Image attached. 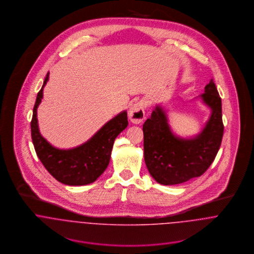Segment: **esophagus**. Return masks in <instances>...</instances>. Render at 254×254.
<instances>
[{
  "mask_svg": "<svg viewBox=\"0 0 254 254\" xmlns=\"http://www.w3.org/2000/svg\"><path fill=\"white\" fill-rule=\"evenodd\" d=\"M145 105L144 102H137L135 103L128 112L129 119L134 124H139L145 119Z\"/></svg>",
  "mask_w": 254,
  "mask_h": 254,
  "instance_id": "esophagus-1",
  "label": "esophagus"
}]
</instances>
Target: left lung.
Instances as JSON below:
<instances>
[{
    "label": "left lung",
    "instance_id": "1",
    "mask_svg": "<svg viewBox=\"0 0 254 254\" xmlns=\"http://www.w3.org/2000/svg\"><path fill=\"white\" fill-rule=\"evenodd\" d=\"M199 98L211 113L202 130L193 137L175 135L166 111L159 105L143 125L145 165L151 177L161 185H177L201 176L217 154L224 125L221 98L212 80Z\"/></svg>",
    "mask_w": 254,
    "mask_h": 254
}]
</instances>
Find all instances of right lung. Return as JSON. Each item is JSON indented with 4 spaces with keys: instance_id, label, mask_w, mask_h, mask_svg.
<instances>
[{
    "instance_id": "add662e5",
    "label": "right lung",
    "mask_w": 254,
    "mask_h": 254,
    "mask_svg": "<svg viewBox=\"0 0 254 254\" xmlns=\"http://www.w3.org/2000/svg\"><path fill=\"white\" fill-rule=\"evenodd\" d=\"M49 74L37 95L31 120V137L37 155L48 172L58 181L68 186L91 184L109 166L114 140L128 126L127 111H121L110 119L84 144L68 149L58 148L41 135L37 119V109L43 99V90L49 80Z\"/></svg>"
}]
</instances>
